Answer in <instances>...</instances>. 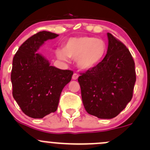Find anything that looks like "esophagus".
<instances>
[{
    "instance_id": "34e87169",
    "label": "esophagus",
    "mask_w": 150,
    "mask_h": 150,
    "mask_svg": "<svg viewBox=\"0 0 150 150\" xmlns=\"http://www.w3.org/2000/svg\"><path fill=\"white\" fill-rule=\"evenodd\" d=\"M78 76H79V75H78V74L74 73L73 75H72V79H73V80H77L78 78Z\"/></svg>"
}]
</instances>
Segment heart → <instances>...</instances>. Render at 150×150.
Returning <instances> with one entry per match:
<instances>
[{
    "label": "heart",
    "mask_w": 150,
    "mask_h": 150,
    "mask_svg": "<svg viewBox=\"0 0 150 150\" xmlns=\"http://www.w3.org/2000/svg\"><path fill=\"white\" fill-rule=\"evenodd\" d=\"M107 46L104 40L93 37L72 38L64 45V49L57 48L56 55L62 61L69 58L77 59V64L82 69H91L102 59Z\"/></svg>",
    "instance_id": "1"
}]
</instances>
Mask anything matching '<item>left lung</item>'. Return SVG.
I'll use <instances>...</instances> for the list:
<instances>
[{
  "mask_svg": "<svg viewBox=\"0 0 150 150\" xmlns=\"http://www.w3.org/2000/svg\"><path fill=\"white\" fill-rule=\"evenodd\" d=\"M107 38L103 60L78 79L86 112L102 119L113 118L125 109L136 82L135 63L129 50L110 33Z\"/></svg>",
  "mask_w": 150,
  "mask_h": 150,
  "instance_id": "1",
  "label": "left lung"
}]
</instances>
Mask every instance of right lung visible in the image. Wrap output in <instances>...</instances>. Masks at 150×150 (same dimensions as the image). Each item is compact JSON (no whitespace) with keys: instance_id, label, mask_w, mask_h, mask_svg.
<instances>
[{"instance_id":"add662e5","label":"right lung","mask_w":150,"mask_h":150,"mask_svg":"<svg viewBox=\"0 0 150 150\" xmlns=\"http://www.w3.org/2000/svg\"><path fill=\"white\" fill-rule=\"evenodd\" d=\"M41 31L28 38L14 55L11 74L13 99L27 115L43 117L57 111L62 89L72 79L73 72L50 65L38 50L48 40L58 37Z\"/></svg>"}]
</instances>
